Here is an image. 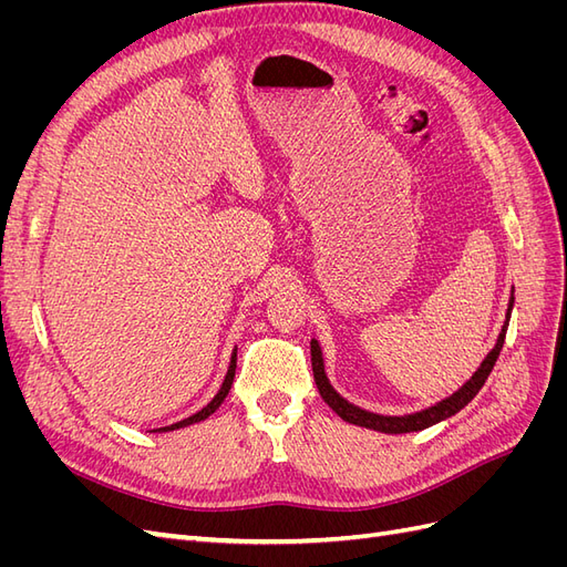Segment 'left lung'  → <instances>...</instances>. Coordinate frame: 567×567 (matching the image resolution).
<instances>
[{"label": "left lung", "mask_w": 567, "mask_h": 567, "mask_svg": "<svg viewBox=\"0 0 567 567\" xmlns=\"http://www.w3.org/2000/svg\"><path fill=\"white\" fill-rule=\"evenodd\" d=\"M511 307H513V298H511ZM506 329H508V321L504 323V331L499 336V340H496V348L487 354V359L483 362V367H480L475 371L473 379L463 385L458 392H454L452 398L442 400L440 404L425 409V411H419V414H411V416H379V414H369V411L364 409H357L352 406L350 402H346L340 398V394L329 385V381H326V373H323V362H321V352H319V346L317 340H312V371H315V383L319 388V394L323 398V402L329 404L336 414L348 421V423H354V425H362V427H371V431H381V433H414V431H423V427H431L444 419L454 416L456 411H461L463 406H466L475 394L480 392V388L485 385L487 375L492 373L496 359H499V352L504 348V338H506Z\"/></svg>", "instance_id": "1"}]
</instances>
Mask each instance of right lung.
Wrapping results in <instances>:
<instances>
[{
  "mask_svg": "<svg viewBox=\"0 0 567 567\" xmlns=\"http://www.w3.org/2000/svg\"><path fill=\"white\" fill-rule=\"evenodd\" d=\"M234 373H236V354L231 357V364H229V371H227V379H225V383H221V388H219V392L215 394V400L208 404V406H203L198 414H194V416H188V419H184V421H179V423H173V425H165V427H158V431H175V427H184V425H192V423H196V421H203V419H208L213 411L225 402V398L229 394V390H231V383H234Z\"/></svg>",
  "mask_w": 567,
  "mask_h": 567,
  "instance_id": "right-lung-1",
  "label": "right lung"
}]
</instances>
